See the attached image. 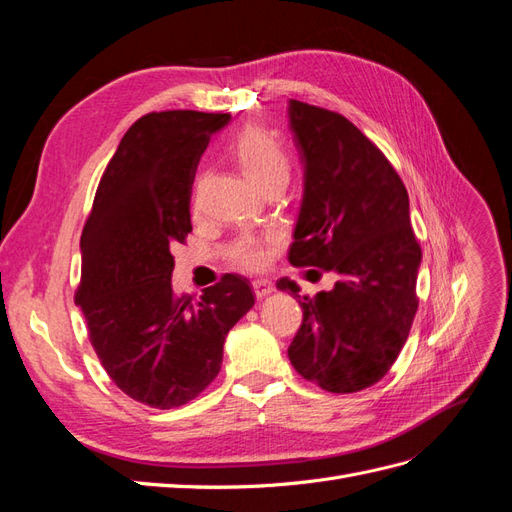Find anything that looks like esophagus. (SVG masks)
Returning a JSON list of instances; mask_svg holds the SVG:
<instances>
[{"instance_id": "34e87169", "label": "esophagus", "mask_w": 512, "mask_h": 512, "mask_svg": "<svg viewBox=\"0 0 512 512\" xmlns=\"http://www.w3.org/2000/svg\"><path fill=\"white\" fill-rule=\"evenodd\" d=\"M252 286H254V292H256L258 299L267 297V294L275 292V284L271 280H265V277H260V280H254Z\"/></svg>"}]
</instances>
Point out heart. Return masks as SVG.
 Returning <instances> with one entry per match:
<instances>
[{
    "label": "heart",
    "instance_id": "obj_1",
    "mask_svg": "<svg viewBox=\"0 0 512 512\" xmlns=\"http://www.w3.org/2000/svg\"><path fill=\"white\" fill-rule=\"evenodd\" d=\"M230 153L239 168L245 173L256 188H265L271 181H280L290 177V158L282 143L273 138L267 130L250 126L241 130L235 141L230 145ZM277 237L269 235L267 239H254L245 237L237 243L235 258L245 267H262L269 258L271 247L275 245Z\"/></svg>",
    "mask_w": 512,
    "mask_h": 512
}]
</instances>
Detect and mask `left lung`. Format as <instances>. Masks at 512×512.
Wrapping results in <instances>:
<instances>
[{
  "label": "left lung",
  "instance_id": "1",
  "mask_svg": "<svg viewBox=\"0 0 512 512\" xmlns=\"http://www.w3.org/2000/svg\"><path fill=\"white\" fill-rule=\"evenodd\" d=\"M303 164V198L288 260L333 271L337 282L316 297L282 277L303 324L288 348L299 374L329 393H356L386 376L416 314L421 247L410 200L382 151L346 117L288 100Z\"/></svg>",
  "mask_w": 512,
  "mask_h": 512
}]
</instances>
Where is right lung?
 <instances>
[{
  "mask_svg": "<svg viewBox=\"0 0 512 512\" xmlns=\"http://www.w3.org/2000/svg\"><path fill=\"white\" fill-rule=\"evenodd\" d=\"M228 113L164 111L138 119L100 179L81 237L83 309L102 367L145 406L188 404L220 374L228 331L254 292L224 275L198 303L173 292L170 250L192 232L196 166Z\"/></svg>",
  "mask_w": 512,
  "mask_h": 512,
  "instance_id": "1",
  "label": "right lung"
}]
</instances>
